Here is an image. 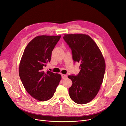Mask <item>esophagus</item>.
<instances>
[{"label":"esophagus","instance_id":"esophagus-1","mask_svg":"<svg viewBox=\"0 0 126 126\" xmlns=\"http://www.w3.org/2000/svg\"><path fill=\"white\" fill-rule=\"evenodd\" d=\"M62 79H66V78H67V75H64V74H62Z\"/></svg>","mask_w":126,"mask_h":126}]
</instances>
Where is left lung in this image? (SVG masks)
<instances>
[{
    "mask_svg": "<svg viewBox=\"0 0 126 126\" xmlns=\"http://www.w3.org/2000/svg\"><path fill=\"white\" fill-rule=\"evenodd\" d=\"M64 35L63 39L71 49L74 61L81 64L77 76H68L72 82L68 90L70 97L78 104H87L95 97L103 83L105 59L89 36L83 34Z\"/></svg>",
    "mask_w": 126,
    "mask_h": 126,
    "instance_id": "left-lung-1",
    "label": "left lung"
}]
</instances>
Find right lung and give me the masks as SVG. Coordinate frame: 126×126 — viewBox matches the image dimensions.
Masks as SVG:
<instances>
[{"mask_svg": "<svg viewBox=\"0 0 126 126\" xmlns=\"http://www.w3.org/2000/svg\"><path fill=\"white\" fill-rule=\"evenodd\" d=\"M61 36L36 37L25 47L19 66V74L28 93L40 101L50 99L61 80V76L44 71L46 63L50 61L51 52Z\"/></svg>", "mask_w": 126, "mask_h": 126, "instance_id": "right-lung-1", "label": "right lung"}]
</instances>
